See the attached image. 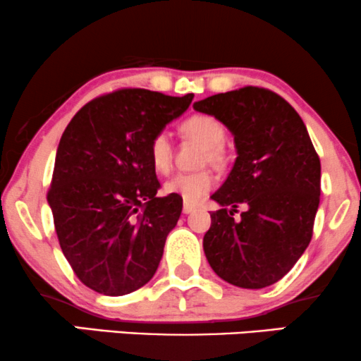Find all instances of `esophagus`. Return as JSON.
Listing matches in <instances>:
<instances>
[{
    "label": "esophagus",
    "mask_w": 361,
    "mask_h": 361,
    "mask_svg": "<svg viewBox=\"0 0 361 361\" xmlns=\"http://www.w3.org/2000/svg\"><path fill=\"white\" fill-rule=\"evenodd\" d=\"M195 209H196L195 204H191V203H185V204H183V213H185V214H190V213H193Z\"/></svg>",
    "instance_id": "1"
}]
</instances>
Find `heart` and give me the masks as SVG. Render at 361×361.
Segmentation results:
<instances>
[{
  "label": "heart",
  "instance_id": "obj_1",
  "mask_svg": "<svg viewBox=\"0 0 361 361\" xmlns=\"http://www.w3.org/2000/svg\"><path fill=\"white\" fill-rule=\"evenodd\" d=\"M180 131L185 138L193 140L203 145L204 152L202 157L203 165L221 166L226 154L223 149L225 143V128L216 118L209 115H191L181 121ZM148 158L152 166L158 173H168L173 163L171 141L166 133H157L148 143ZM216 185V176L212 171L204 170L198 173H178L165 183L168 195H176L186 203H198Z\"/></svg>",
  "mask_w": 361,
  "mask_h": 361
}]
</instances>
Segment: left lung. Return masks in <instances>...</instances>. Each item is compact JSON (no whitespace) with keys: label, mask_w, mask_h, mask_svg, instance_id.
Masks as SVG:
<instances>
[{"label":"left lung","mask_w":361,"mask_h":361,"mask_svg":"<svg viewBox=\"0 0 361 361\" xmlns=\"http://www.w3.org/2000/svg\"><path fill=\"white\" fill-rule=\"evenodd\" d=\"M193 108L235 136L236 157L212 198L203 250L213 271L240 288L270 286L298 262L320 204V158L307 126L280 94L258 86L213 94ZM238 204L245 212L234 218Z\"/></svg>","instance_id":"1"}]
</instances>
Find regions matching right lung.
<instances>
[{
    "mask_svg": "<svg viewBox=\"0 0 361 361\" xmlns=\"http://www.w3.org/2000/svg\"><path fill=\"white\" fill-rule=\"evenodd\" d=\"M191 99L118 90L91 99L66 126L48 203L63 255L88 288L128 295L157 273L183 200L157 196L148 143Z\"/></svg>",
    "mask_w": 361,
    "mask_h": 361,
    "instance_id": "obj_1",
    "label": "right lung"
}]
</instances>
